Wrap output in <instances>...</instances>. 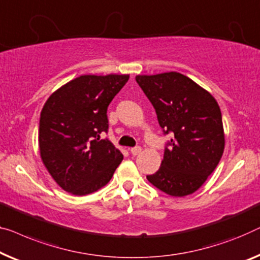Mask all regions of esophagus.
<instances>
[{
	"label": "esophagus",
	"mask_w": 260,
	"mask_h": 260,
	"mask_svg": "<svg viewBox=\"0 0 260 260\" xmlns=\"http://www.w3.org/2000/svg\"><path fill=\"white\" fill-rule=\"evenodd\" d=\"M130 152L133 153L134 156H137V155H139V153L142 152V148L141 146H136V148H133L130 150Z\"/></svg>",
	"instance_id": "obj_1"
}]
</instances>
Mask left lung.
I'll use <instances>...</instances> for the list:
<instances>
[{
  "label": "left lung",
  "instance_id": "left-lung-1",
  "mask_svg": "<svg viewBox=\"0 0 260 260\" xmlns=\"http://www.w3.org/2000/svg\"><path fill=\"white\" fill-rule=\"evenodd\" d=\"M136 81L155 108L164 134L174 135L159 170L146 178L174 197L196 192L224 152L219 105L209 91L176 71L137 75Z\"/></svg>",
  "mask_w": 260,
  "mask_h": 260
}]
</instances>
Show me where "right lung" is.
<instances>
[{"mask_svg":"<svg viewBox=\"0 0 260 260\" xmlns=\"http://www.w3.org/2000/svg\"><path fill=\"white\" fill-rule=\"evenodd\" d=\"M129 75H82L50 95L40 118V155L49 174L75 196L107 185L123 155L109 139L107 110Z\"/></svg>","mask_w":260,"mask_h":260,"instance_id":"1","label":"right lung"}]
</instances>
